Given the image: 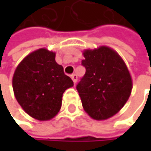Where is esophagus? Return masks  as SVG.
I'll use <instances>...</instances> for the list:
<instances>
[{
    "mask_svg": "<svg viewBox=\"0 0 151 151\" xmlns=\"http://www.w3.org/2000/svg\"><path fill=\"white\" fill-rule=\"evenodd\" d=\"M71 76V79H72V81H73V82H74V84H76V81H77V76L76 75V74H73V75H71L70 76Z\"/></svg>",
    "mask_w": 151,
    "mask_h": 151,
    "instance_id": "34e87169",
    "label": "esophagus"
}]
</instances>
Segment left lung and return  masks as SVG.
<instances>
[{"mask_svg":"<svg viewBox=\"0 0 151 151\" xmlns=\"http://www.w3.org/2000/svg\"><path fill=\"white\" fill-rule=\"evenodd\" d=\"M81 61L86 74L77 85L85 112L91 119L114 116L129 100L133 88L129 70L122 57L110 47L86 49Z\"/></svg>","mask_w":151,"mask_h":151,"instance_id":"obj_1","label":"left lung"}]
</instances>
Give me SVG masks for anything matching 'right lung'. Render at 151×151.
<instances>
[{
  "mask_svg": "<svg viewBox=\"0 0 151 151\" xmlns=\"http://www.w3.org/2000/svg\"><path fill=\"white\" fill-rule=\"evenodd\" d=\"M55 52L41 48L18 64L12 77L14 96L30 117L48 121L58 114L65 91L74 86L55 61Z\"/></svg>",
  "mask_w": 151,
  "mask_h": 151,
  "instance_id": "1",
  "label": "right lung"
}]
</instances>
